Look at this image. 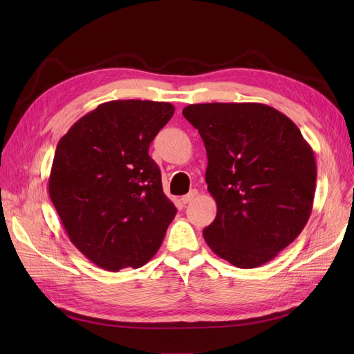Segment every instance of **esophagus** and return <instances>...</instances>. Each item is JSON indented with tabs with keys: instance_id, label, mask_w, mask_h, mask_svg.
<instances>
[{
	"instance_id": "esophagus-1",
	"label": "esophagus",
	"mask_w": 354,
	"mask_h": 354,
	"mask_svg": "<svg viewBox=\"0 0 354 354\" xmlns=\"http://www.w3.org/2000/svg\"><path fill=\"white\" fill-rule=\"evenodd\" d=\"M196 195H198V192H196V190H190L187 195H185L183 198H181V202H183L185 205H186V203H189V202L194 201V199L196 198Z\"/></svg>"
}]
</instances>
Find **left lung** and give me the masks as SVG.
<instances>
[{
	"label": "left lung",
	"mask_w": 354,
	"mask_h": 354,
	"mask_svg": "<svg viewBox=\"0 0 354 354\" xmlns=\"http://www.w3.org/2000/svg\"><path fill=\"white\" fill-rule=\"evenodd\" d=\"M207 149L205 180L217 216L209 248L239 269L273 260L303 232L313 208V149L286 115L263 103H199L183 109Z\"/></svg>",
	"instance_id": "left-lung-1"
}]
</instances>
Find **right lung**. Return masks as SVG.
Returning a JSON list of instances; mask_svg holds the SVG:
<instances>
[{
  "label": "right lung",
  "mask_w": 354,
  "mask_h": 354,
  "mask_svg": "<svg viewBox=\"0 0 354 354\" xmlns=\"http://www.w3.org/2000/svg\"><path fill=\"white\" fill-rule=\"evenodd\" d=\"M174 106L112 100L84 115L56 147L48 194L71 242L109 272L145 266L177 208L149 156Z\"/></svg>",
  "instance_id": "1"
}]
</instances>
